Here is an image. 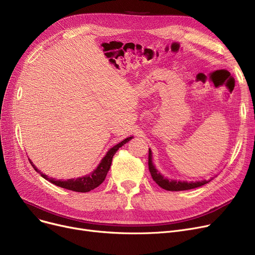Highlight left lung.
Masks as SVG:
<instances>
[{"mask_svg":"<svg viewBox=\"0 0 255 255\" xmlns=\"http://www.w3.org/2000/svg\"><path fill=\"white\" fill-rule=\"evenodd\" d=\"M149 170L151 172V176L153 180L161 187V188L168 190V191H182V190H189L193 188H197V187L203 186L207 183H209L211 180H204L200 182H181V181H173L168 180L164 178L161 173L158 172V170L155 168V166L152 163V152L149 149Z\"/></svg>","mask_w":255,"mask_h":255,"instance_id":"8db88e82","label":"left lung"}]
</instances>
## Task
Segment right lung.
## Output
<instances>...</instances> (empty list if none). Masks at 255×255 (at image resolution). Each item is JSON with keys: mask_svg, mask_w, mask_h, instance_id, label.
Here are the masks:
<instances>
[{"mask_svg": "<svg viewBox=\"0 0 255 255\" xmlns=\"http://www.w3.org/2000/svg\"><path fill=\"white\" fill-rule=\"evenodd\" d=\"M131 138L132 137H127L126 139L122 140L120 143L113 146V148L106 153L105 157L101 160V162L97 166V168L94 170L92 173H90V175H87L83 178H77V179H71V180L63 181V180H53L51 178H48L46 175H43V173H40V175H41V177H43L48 182L55 184L59 187H62V188L76 191V192H89L93 189H95L96 187H98L105 180L107 172H109V170L111 168L112 160H113L114 155L117 153V151L121 148V146L124 145L126 142H128ZM31 164L35 168L36 171L40 172L36 168V166L33 164V162H31Z\"/></svg>", "mask_w": 255, "mask_h": 255, "instance_id": "obj_1", "label": "right lung"}]
</instances>
